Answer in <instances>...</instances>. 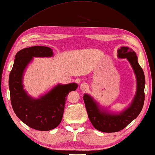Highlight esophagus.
<instances>
[{"instance_id":"34e87169","label":"esophagus","mask_w":155,"mask_h":155,"mask_svg":"<svg viewBox=\"0 0 155 155\" xmlns=\"http://www.w3.org/2000/svg\"><path fill=\"white\" fill-rule=\"evenodd\" d=\"M88 87V84L86 83H82L81 85V89L82 90V91H86V90H87Z\"/></svg>"}]
</instances>
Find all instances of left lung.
Instances as JSON below:
<instances>
[{
	"label": "left lung",
	"mask_w": 155,
	"mask_h": 155,
	"mask_svg": "<svg viewBox=\"0 0 155 155\" xmlns=\"http://www.w3.org/2000/svg\"><path fill=\"white\" fill-rule=\"evenodd\" d=\"M117 57L127 59L136 77V93L129 106L121 112H112L100 106L90 94H84L83 96L90 121L97 130L105 133L117 132L124 129L139 116L145 101V74L138 63L135 52L128 47H121L117 49Z\"/></svg>",
	"instance_id": "left-lung-1"
}]
</instances>
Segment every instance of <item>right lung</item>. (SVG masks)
<instances>
[{
	"label": "right lung",
	"mask_w": 155,
	"mask_h": 155,
	"mask_svg": "<svg viewBox=\"0 0 155 155\" xmlns=\"http://www.w3.org/2000/svg\"><path fill=\"white\" fill-rule=\"evenodd\" d=\"M53 49L45 46H33L16 53L9 75L10 100L17 117L31 128L49 131L57 127L62 120L66 96L78 87L77 83L58 84L45 93L34 98L25 91L23 78L26 67L34 57H51Z\"/></svg>",
	"instance_id": "1"
}]
</instances>
